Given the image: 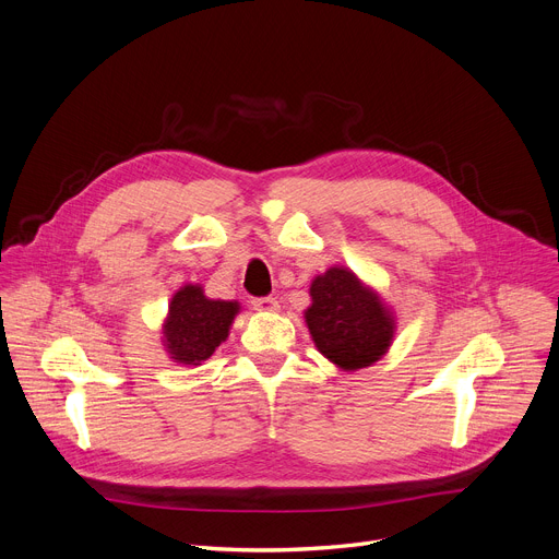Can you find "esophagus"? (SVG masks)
<instances>
[{
	"label": "esophagus",
	"instance_id": "34e87169",
	"mask_svg": "<svg viewBox=\"0 0 559 559\" xmlns=\"http://www.w3.org/2000/svg\"><path fill=\"white\" fill-rule=\"evenodd\" d=\"M251 306L261 312H276L278 300L274 296H259V298H251Z\"/></svg>",
	"mask_w": 559,
	"mask_h": 559
}]
</instances>
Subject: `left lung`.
Returning <instances> with one entry per match:
<instances>
[{
  "mask_svg": "<svg viewBox=\"0 0 559 559\" xmlns=\"http://www.w3.org/2000/svg\"><path fill=\"white\" fill-rule=\"evenodd\" d=\"M306 323L325 359L341 370L377 364L394 336V317L381 296L347 267H330L310 287Z\"/></svg>",
  "mask_w": 559,
  "mask_h": 559,
  "instance_id": "1",
  "label": "left lung"
}]
</instances>
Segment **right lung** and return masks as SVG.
Returning a JSON list of instances; mask_svg holds the SVG:
<instances>
[{"instance_id":"obj_1","label":"right lung","mask_w":559,"mask_h":559,"mask_svg":"<svg viewBox=\"0 0 559 559\" xmlns=\"http://www.w3.org/2000/svg\"><path fill=\"white\" fill-rule=\"evenodd\" d=\"M238 312V300L207 298L200 285L180 287L169 302V317L163 325L171 359L185 366L207 361L227 338Z\"/></svg>"}]
</instances>
